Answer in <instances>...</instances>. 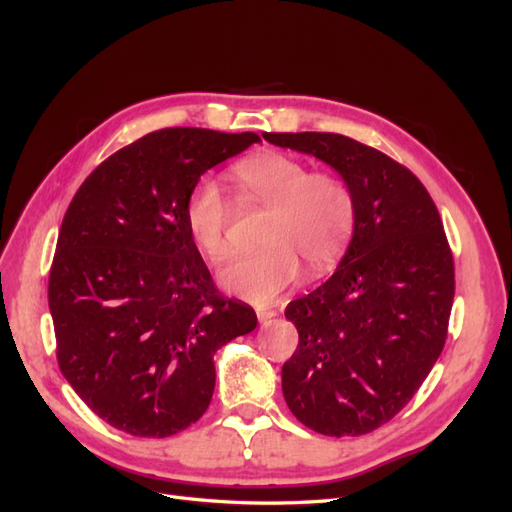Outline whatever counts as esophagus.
<instances>
[{
    "label": "esophagus",
    "mask_w": 512,
    "mask_h": 512,
    "mask_svg": "<svg viewBox=\"0 0 512 512\" xmlns=\"http://www.w3.org/2000/svg\"><path fill=\"white\" fill-rule=\"evenodd\" d=\"M276 315H278V311H274V309H257V319L261 321V324H267V321H272Z\"/></svg>",
    "instance_id": "obj_1"
}]
</instances>
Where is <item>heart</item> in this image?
Segmentation results:
<instances>
[{
  "instance_id": "1",
  "label": "heart",
  "mask_w": 512,
  "mask_h": 512,
  "mask_svg": "<svg viewBox=\"0 0 512 512\" xmlns=\"http://www.w3.org/2000/svg\"><path fill=\"white\" fill-rule=\"evenodd\" d=\"M232 178L240 197L267 207L263 247L232 257L222 270L226 290L251 303H272L297 280L301 259L311 272H326L351 242L357 226L355 195L336 172L309 168L301 159L263 151L238 161ZM230 203L213 178H199L184 203V224L209 259L228 251Z\"/></svg>"
}]
</instances>
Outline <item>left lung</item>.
<instances>
[{
	"label": "left lung",
	"instance_id": "1",
	"mask_svg": "<svg viewBox=\"0 0 512 512\" xmlns=\"http://www.w3.org/2000/svg\"><path fill=\"white\" fill-rule=\"evenodd\" d=\"M263 137L326 161L357 201L338 270L284 311L299 332L286 405L317 434H369L409 405L448 336L454 261L438 207L409 168L344 134Z\"/></svg>",
	"mask_w": 512,
	"mask_h": 512
}]
</instances>
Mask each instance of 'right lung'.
<instances>
[{"instance_id": "right-lung-1", "label": "right lung", "mask_w": 512, "mask_h": 512, "mask_svg": "<svg viewBox=\"0 0 512 512\" xmlns=\"http://www.w3.org/2000/svg\"><path fill=\"white\" fill-rule=\"evenodd\" d=\"M255 132L164 128L112 153L68 205L49 270L60 371L105 423L139 438L193 425L215 388L213 355L257 326L215 286L184 224L209 168Z\"/></svg>"}]
</instances>
